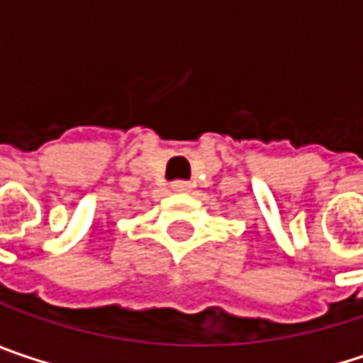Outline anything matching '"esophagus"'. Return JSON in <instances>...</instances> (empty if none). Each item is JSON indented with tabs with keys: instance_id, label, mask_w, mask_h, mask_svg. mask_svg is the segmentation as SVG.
I'll list each match as a JSON object with an SVG mask.
<instances>
[{
	"instance_id": "esophagus-1",
	"label": "esophagus",
	"mask_w": 363,
	"mask_h": 363,
	"mask_svg": "<svg viewBox=\"0 0 363 363\" xmlns=\"http://www.w3.org/2000/svg\"><path fill=\"white\" fill-rule=\"evenodd\" d=\"M171 190H173V192H190V190H192V186H190V182L175 179V182H171Z\"/></svg>"
}]
</instances>
